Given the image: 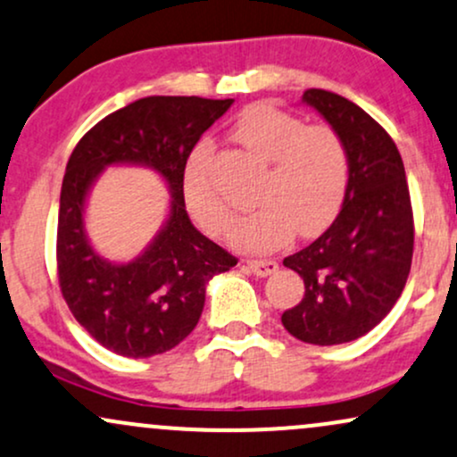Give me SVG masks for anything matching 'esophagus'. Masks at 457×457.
<instances>
[{"instance_id":"esophagus-1","label":"esophagus","mask_w":457,"mask_h":457,"mask_svg":"<svg viewBox=\"0 0 457 457\" xmlns=\"http://www.w3.org/2000/svg\"><path fill=\"white\" fill-rule=\"evenodd\" d=\"M248 270L252 273H256V276L265 278V276H270V273H273V271L278 270V262L276 261H267V259H262V261H248Z\"/></svg>"}]
</instances>
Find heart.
Returning a JSON list of instances; mask_svg holds the SVG:
<instances>
[{
	"instance_id": "heart-1",
	"label": "heart",
	"mask_w": 457,
	"mask_h": 457,
	"mask_svg": "<svg viewBox=\"0 0 457 457\" xmlns=\"http://www.w3.org/2000/svg\"><path fill=\"white\" fill-rule=\"evenodd\" d=\"M233 137L267 162L261 177L259 209L230 228L233 245L270 252L299 235L323 230L340 212L348 187V152L334 128L305 126L293 112L271 104L248 106L233 126ZM209 141L195 145L181 173V195L195 222L209 235H222L230 209L212 179Z\"/></svg>"
}]
</instances>
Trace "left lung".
<instances>
[{"label": "left lung", "mask_w": 457, "mask_h": 457, "mask_svg": "<svg viewBox=\"0 0 457 457\" xmlns=\"http://www.w3.org/2000/svg\"><path fill=\"white\" fill-rule=\"evenodd\" d=\"M302 100L340 134L351 170L334 224L284 259L305 293L282 325L308 345H345L374 329L404 291L415 244L409 184L394 138L355 102L325 89Z\"/></svg>", "instance_id": "8db88e82"}]
</instances>
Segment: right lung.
I'll list each match as a JSON object with an SVG mask.
<instances>
[{"mask_svg": "<svg viewBox=\"0 0 457 457\" xmlns=\"http://www.w3.org/2000/svg\"><path fill=\"white\" fill-rule=\"evenodd\" d=\"M230 104V98L149 96L96 123L70 155L59 196V288L80 327L117 355L154 357L179 345L201 319L207 282L237 265L195 228L181 195L187 155ZM112 163L147 165L171 192L170 218L130 263L106 262L84 230L90 186Z\"/></svg>", "mask_w": 457, "mask_h": 457, "instance_id": "right-lung-1", "label": "right lung"}]
</instances>
